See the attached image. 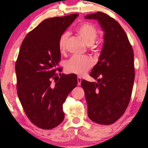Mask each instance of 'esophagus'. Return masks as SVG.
Instances as JSON below:
<instances>
[{
	"instance_id": "esophagus-1",
	"label": "esophagus",
	"mask_w": 148,
	"mask_h": 148,
	"mask_svg": "<svg viewBox=\"0 0 148 148\" xmlns=\"http://www.w3.org/2000/svg\"><path fill=\"white\" fill-rule=\"evenodd\" d=\"M77 82H78V85L81 84V82H82V78L80 77H77Z\"/></svg>"
}]
</instances>
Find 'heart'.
Wrapping results in <instances>:
<instances>
[{"label":"heart","instance_id":"1","mask_svg":"<svg viewBox=\"0 0 148 148\" xmlns=\"http://www.w3.org/2000/svg\"><path fill=\"white\" fill-rule=\"evenodd\" d=\"M75 32L77 35L88 44L90 51H96L98 45L96 43V41L98 37V31L95 26L90 23H84L79 25L76 28ZM68 38L69 34L64 33L60 36L58 40V46L60 53H64L66 51ZM93 64L94 62L88 56H73L65 62L64 67L66 72L78 75H83L92 67Z\"/></svg>","mask_w":148,"mask_h":148}]
</instances>
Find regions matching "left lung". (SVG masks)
<instances>
[{
	"instance_id": "obj_1",
	"label": "left lung",
	"mask_w": 148,
	"mask_h": 148,
	"mask_svg": "<svg viewBox=\"0 0 148 148\" xmlns=\"http://www.w3.org/2000/svg\"><path fill=\"white\" fill-rule=\"evenodd\" d=\"M97 19L104 31V43L99 60L90 73L98 81L82 80L91 120L111 125L120 119L128 106L135 79L134 54L120 24L107 14L98 11L86 16Z\"/></svg>"
}]
</instances>
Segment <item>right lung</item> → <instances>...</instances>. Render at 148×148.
<instances>
[{
  "label": "right lung",
  "mask_w": 148,
  "mask_h": 148,
  "mask_svg": "<svg viewBox=\"0 0 148 148\" xmlns=\"http://www.w3.org/2000/svg\"><path fill=\"white\" fill-rule=\"evenodd\" d=\"M71 14L48 18L29 32L15 63L17 92L24 112L39 128L51 129L63 121L62 104L77 85L76 75L59 73L60 36L77 17Z\"/></svg>",
  "instance_id": "obj_1"
}]
</instances>
